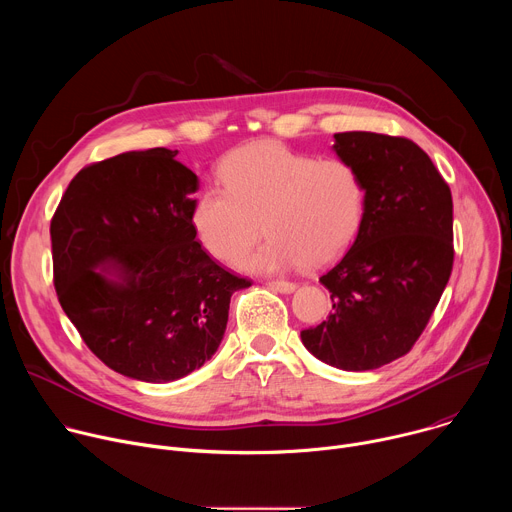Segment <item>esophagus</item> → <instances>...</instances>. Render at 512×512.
Returning <instances> with one entry per match:
<instances>
[{"instance_id": "1", "label": "esophagus", "mask_w": 512, "mask_h": 512, "mask_svg": "<svg viewBox=\"0 0 512 512\" xmlns=\"http://www.w3.org/2000/svg\"><path fill=\"white\" fill-rule=\"evenodd\" d=\"M267 287L273 289V291H279V294H291V291L296 289V283H291V281H269Z\"/></svg>"}]
</instances>
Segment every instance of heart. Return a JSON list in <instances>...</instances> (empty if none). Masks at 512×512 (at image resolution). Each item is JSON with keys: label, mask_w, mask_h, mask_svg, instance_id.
I'll use <instances>...</instances> for the list:
<instances>
[{"label": "heart", "mask_w": 512, "mask_h": 512, "mask_svg": "<svg viewBox=\"0 0 512 512\" xmlns=\"http://www.w3.org/2000/svg\"><path fill=\"white\" fill-rule=\"evenodd\" d=\"M218 172L225 186L198 192L192 229L223 263L243 259L265 231L267 243L245 269H322L340 259L362 229L367 182L348 160H320L275 141H255L231 152Z\"/></svg>", "instance_id": "heart-1"}]
</instances>
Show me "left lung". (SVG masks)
<instances>
[{
	"mask_svg": "<svg viewBox=\"0 0 512 512\" xmlns=\"http://www.w3.org/2000/svg\"><path fill=\"white\" fill-rule=\"evenodd\" d=\"M334 152L367 182V214L350 251L320 277L332 314L304 346L342 371H373L407 354L454 265L452 192L407 137L334 133Z\"/></svg>",
	"mask_w": 512,
	"mask_h": 512,
	"instance_id": "1",
	"label": "left lung"
}]
</instances>
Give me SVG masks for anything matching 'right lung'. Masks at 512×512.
Returning <instances> with one entry per match:
<instances>
[{
  "instance_id": "add662e5",
  "label": "right lung",
  "mask_w": 512,
  "mask_h": 512,
  "mask_svg": "<svg viewBox=\"0 0 512 512\" xmlns=\"http://www.w3.org/2000/svg\"><path fill=\"white\" fill-rule=\"evenodd\" d=\"M176 154L127 152L83 168L50 223L64 314L109 369L143 383L182 379L210 360L231 296L251 285L196 241L198 178Z\"/></svg>"
}]
</instances>
